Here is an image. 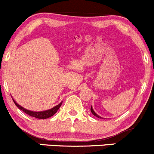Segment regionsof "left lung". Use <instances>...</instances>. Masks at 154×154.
Returning <instances> with one entry per match:
<instances>
[{
	"label": "left lung",
	"mask_w": 154,
	"mask_h": 154,
	"mask_svg": "<svg viewBox=\"0 0 154 154\" xmlns=\"http://www.w3.org/2000/svg\"><path fill=\"white\" fill-rule=\"evenodd\" d=\"M90 110H91V112H92V114H93V115H95V117H98V118H102V117H101L98 116V115H97V114H96V113H95V112H94V111H93V109H92V106H91V109H90Z\"/></svg>",
	"instance_id": "obj_1"
}]
</instances>
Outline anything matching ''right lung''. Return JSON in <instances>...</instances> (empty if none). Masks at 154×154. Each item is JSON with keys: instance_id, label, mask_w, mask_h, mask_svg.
Instances as JSON below:
<instances>
[{"instance_id": "1", "label": "right lung", "mask_w": 154, "mask_h": 154, "mask_svg": "<svg viewBox=\"0 0 154 154\" xmlns=\"http://www.w3.org/2000/svg\"><path fill=\"white\" fill-rule=\"evenodd\" d=\"M13 101H14V104L17 106L18 108H19L20 110L23 111L25 113L27 114V115H30V116H31V117H36V118H38V119H47V118H49V117H52L53 115H54V114H55L56 112H57L58 109L60 108L61 105H62V103H60L59 104V105L56 106L55 107L52 108L51 109H49V110H47V111H44V112H32V111L25 109L23 108L22 106H20V105H18V104L16 103V102L14 101V100H13Z\"/></svg>"}]
</instances>
